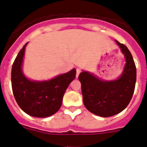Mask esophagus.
Here are the masks:
<instances>
[{
    "label": "esophagus",
    "instance_id": "esophagus-1",
    "mask_svg": "<svg viewBox=\"0 0 147 147\" xmlns=\"http://www.w3.org/2000/svg\"><path fill=\"white\" fill-rule=\"evenodd\" d=\"M80 72H81V70L80 69V68H77V74H76V77H78L79 76V74H80Z\"/></svg>",
    "mask_w": 147,
    "mask_h": 147
}]
</instances>
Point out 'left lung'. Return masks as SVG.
<instances>
[{
  "label": "left lung",
  "mask_w": 147,
  "mask_h": 147,
  "mask_svg": "<svg viewBox=\"0 0 147 147\" xmlns=\"http://www.w3.org/2000/svg\"><path fill=\"white\" fill-rule=\"evenodd\" d=\"M116 43L126 60L120 77L113 80H103L88 71H83L78 77L85 107L102 117L122 112L131 100L135 89L136 69L134 58L124 44L117 40Z\"/></svg>",
  "instance_id": "8db88e82"
}]
</instances>
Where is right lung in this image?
<instances>
[{
    "mask_svg": "<svg viewBox=\"0 0 147 147\" xmlns=\"http://www.w3.org/2000/svg\"><path fill=\"white\" fill-rule=\"evenodd\" d=\"M18 53L11 70L13 96L21 110L35 117H48L61 108L66 90L76 77V69L48 80H31L23 73L25 47Z\"/></svg>",
    "mask_w": 147,
    "mask_h": 147,
    "instance_id": "1",
    "label": "right lung"
}]
</instances>
